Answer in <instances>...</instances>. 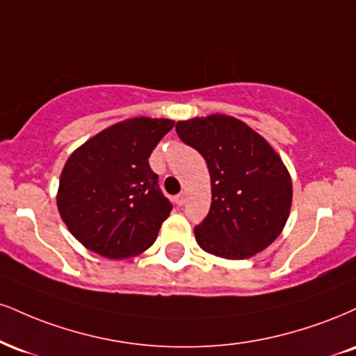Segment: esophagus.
<instances>
[{"label": "esophagus", "mask_w": 356, "mask_h": 356, "mask_svg": "<svg viewBox=\"0 0 356 356\" xmlns=\"http://www.w3.org/2000/svg\"><path fill=\"white\" fill-rule=\"evenodd\" d=\"M186 200H187V197H186V194H184V192H181L179 195H175V204H177L179 207H182V205L186 204Z\"/></svg>", "instance_id": "34e87169"}]
</instances>
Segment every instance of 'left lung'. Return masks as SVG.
Listing matches in <instances>:
<instances>
[{"label":"left lung","mask_w":356,"mask_h":356,"mask_svg":"<svg viewBox=\"0 0 356 356\" xmlns=\"http://www.w3.org/2000/svg\"><path fill=\"white\" fill-rule=\"evenodd\" d=\"M175 131L211 174V211L194 229L199 247L229 260L265 250L292 207V177L282 157L259 132L227 114L179 121Z\"/></svg>","instance_id":"8db88e82"}]
</instances>
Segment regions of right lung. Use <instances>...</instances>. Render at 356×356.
<instances>
[{
  "instance_id": "right-lung-1",
  "label": "right lung",
  "mask_w": 356,
  "mask_h": 356,
  "mask_svg": "<svg viewBox=\"0 0 356 356\" xmlns=\"http://www.w3.org/2000/svg\"><path fill=\"white\" fill-rule=\"evenodd\" d=\"M172 127V119H126L92 136L66 161L56 202L88 250L129 259L156 242L172 204L162 195L149 156Z\"/></svg>"
}]
</instances>
